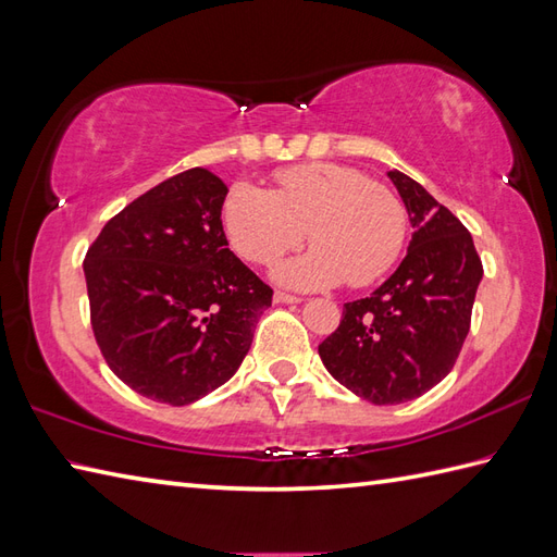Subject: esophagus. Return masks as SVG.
Here are the masks:
<instances>
[{"mask_svg": "<svg viewBox=\"0 0 557 557\" xmlns=\"http://www.w3.org/2000/svg\"><path fill=\"white\" fill-rule=\"evenodd\" d=\"M275 304H301L299 297H294V294H285V292H275Z\"/></svg>", "mask_w": 557, "mask_h": 557, "instance_id": "obj_1", "label": "esophagus"}]
</instances>
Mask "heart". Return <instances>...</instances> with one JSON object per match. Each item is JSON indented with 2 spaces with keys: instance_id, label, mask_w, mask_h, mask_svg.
<instances>
[{
  "instance_id": "heart-1",
  "label": "heart",
  "mask_w": 557,
  "mask_h": 557,
  "mask_svg": "<svg viewBox=\"0 0 557 557\" xmlns=\"http://www.w3.org/2000/svg\"><path fill=\"white\" fill-rule=\"evenodd\" d=\"M230 246L265 265L292 251L309 230L313 248L272 268L294 289L363 287L395 265L407 242V210L387 186L345 164H299L277 174V188L236 182L222 200Z\"/></svg>"
}]
</instances>
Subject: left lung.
I'll return each instance as SVG.
<instances>
[{
	"mask_svg": "<svg viewBox=\"0 0 557 557\" xmlns=\"http://www.w3.org/2000/svg\"><path fill=\"white\" fill-rule=\"evenodd\" d=\"M413 227L407 256L371 297L345 304L318 354L330 375L373 405H401L453 371L483 277L474 239L399 170L387 172Z\"/></svg>",
	"mask_w": 557,
	"mask_h": 557,
	"instance_id": "obj_1",
	"label": "left lung"
}]
</instances>
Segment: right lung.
I'll list each match as a JSON object with an SVG mask.
<instances>
[{"label": "right lung", "instance_id": "add662e5", "mask_svg": "<svg viewBox=\"0 0 557 557\" xmlns=\"http://www.w3.org/2000/svg\"><path fill=\"white\" fill-rule=\"evenodd\" d=\"M224 196L210 170L176 174L104 224L83 263L104 361L138 395L172 407L230 381L272 304L230 251Z\"/></svg>", "mask_w": 557, "mask_h": 557}]
</instances>
